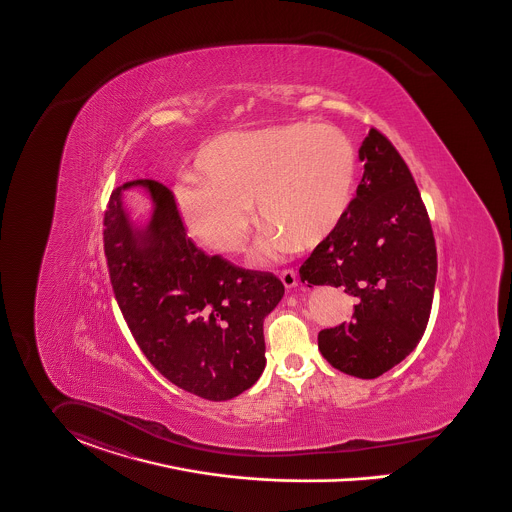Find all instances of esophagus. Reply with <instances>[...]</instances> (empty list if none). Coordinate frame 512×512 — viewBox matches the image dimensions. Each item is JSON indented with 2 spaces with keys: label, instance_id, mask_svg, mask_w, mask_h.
<instances>
[{
  "label": "esophagus",
  "instance_id": "34e87169",
  "mask_svg": "<svg viewBox=\"0 0 512 512\" xmlns=\"http://www.w3.org/2000/svg\"><path fill=\"white\" fill-rule=\"evenodd\" d=\"M279 277H281V283L285 285V289H293L297 285V272L295 270H283Z\"/></svg>",
  "mask_w": 512,
  "mask_h": 512
}]
</instances>
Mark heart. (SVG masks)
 Instances as JSON below:
<instances>
[{"mask_svg": "<svg viewBox=\"0 0 512 512\" xmlns=\"http://www.w3.org/2000/svg\"><path fill=\"white\" fill-rule=\"evenodd\" d=\"M204 180L178 188L186 227L219 252L244 246L254 207L272 227L256 248L270 262L291 248L332 237L347 217L357 188V153L340 130L287 124L217 137L198 157Z\"/></svg>", "mask_w": 512, "mask_h": 512, "instance_id": "obj_1", "label": "heart"}]
</instances>
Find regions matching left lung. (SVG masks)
Listing matches in <instances>:
<instances>
[{
	"instance_id": "left-lung-1",
	"label": "left lung",
	"mask_w": 512,
	"mask_h": 512,
	"mask_svg": "<svg viewBox=\"0 0 512 512\" xmlns=\"http://www.w3.org/2000/svg\"><path fill=\"white\" fill-rule=\"evenodd\" d=\"M357 196L338 231L301 266V281L355 297L349 322L318 334V349L341 373L376 378L404 361L425 334L437 246L406 161L378 130L363 139Z\"/></svg>"
}]
</instances>
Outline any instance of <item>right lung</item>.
I'll list each match as a JSON object with an SVG mask.
<instances>
[{
    "label": "right lung",
    "mask_w": 512,
    "mask_h": 512,
    "mask_svg": "<svg viewBox=\"0 0 512 512\" xmlns=\"http://www.w3.org/2000/svg\"><path fill=\"white\" fill-rule=\"evenodd\" d=\"M134 185L152 196L154 213L137 228L121 205ZM104 254L124 320L149 363L178 388L211 402L248 390L266 367L264 318L285 289L266 272L207 256L157 180L118 186L104 211Z\"/></svg>",
    "instance_id": "right-lung-1"
}]
</instances>
